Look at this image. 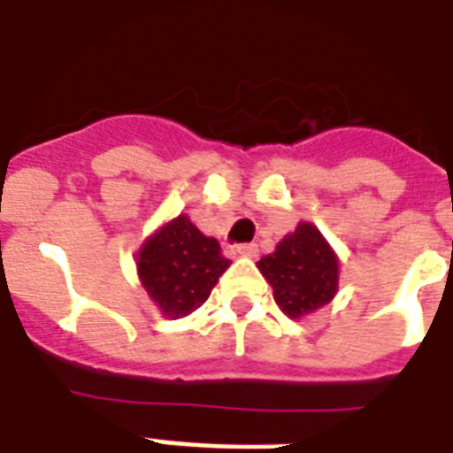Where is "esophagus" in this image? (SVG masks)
<instances>
[{
	"label": "esophagus",
	"instance_id": "esophagus-1",
	"mask_svg": "<svg viewBox=\"0 0 453 453\" xmlns=\"http://www.w3.org/2000/svg\"><path fill=\"white\" fill-rule=\"evenodd\" d=\"M234 251L240 256H247V258H256V256H258V247H256V244H237Z\"/></svg>",
	"mask_w": 453,
	"mask_h": 453
}]
</instances>
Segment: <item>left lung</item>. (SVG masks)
Returning a JSON list of instances; mask_svg holds the SVG:
<instances>
[{
    "mask_svg": "<svg viewBox=\"0 0 453 453\" xmlns=\"http://www.w3.org/2000/svg\"><path fill=\"white\" fill-rule=\"evenodd\" d=\"M338 268L336 251L308 220H301L294 233L284 234L273 254L258 261L275 303L291 319H301L334 301Z\"/></svg>",
    "mask_w": 453,
    "mask_h": 453,
    "instance_id": "8db88e82",
    "label": "left lung"
}]
</instances>
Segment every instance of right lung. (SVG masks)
<instances>
[{
    "label": "right lung",
    "instance_id": "add662e5",
    "mask_svg": "<svg viewBox=\"0 0 453 453\" xmlns=\"http://www.w3.org/2000/svg\"><path fill=\"white\" fill-rule=\"evenodd\" d=\"M230 265L219 240L199 233L188 213L166 220L136 254L138 280L157 310L180 319L202 305Z\"/></svg>",
    "mask_w": 453,
    "mask_h": 453
}]
</instances>
